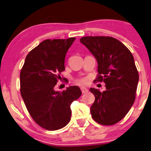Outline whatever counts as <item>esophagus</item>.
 I'll list each match as a JSON object with an SVG mask.
<instances>
[{
  "mask_svg": "<svg viewBox=\"0 0 151 151\" xmlns=\"http://www.w3.org/2000/svg\"><path fill=\"white\" fill-rule=\"evenodd\" d=\"M81 92H82L83 93H84L88 92V91H89V89H88L87 88L84 87V86H81Z\"/></svg>",
  "mask_w": 151,
  "mask_h": 151,
  "instance_id": "obj_1",
  "label": "esophagus"
}]
</instances>
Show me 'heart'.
I'll use <instances>...</instances> for the list:
<instances>
[{
	"instance_id": "b5f03b06",
	"label": "heart",
	"mask_w": 151,
	"mask_h": 151,
	"mask_svg": "<svg viewBox=\"0 0 151 151\" xmlns=\"http://www.w3.org/2000/svg\"><path fill=\"white\" fill-rule=\"evenodd\" d=\"M85 81H86L85 79H79V80H77V82L80 84V83H84V82H85Z\"/></svg>"
}]
</instances>
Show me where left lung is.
I'll return each instance as SVG.
<instances>
[{
    "label": "left lung",
    "instance_id": "1",
    "mask_svg": "<svg viewBox=\"0 0 151 151\" xmlns=\"http://www.w3.org/2000/svg\"><path fill=\"white\" fill-rule=\"evenodd\" d=\"M96 58L98 77L104 81L103 92L91 88L95 101L91 106L93 119L101 125H114L131 109L136 99L138 72L130 50L120 41L111 37L88 36L80 39Z\"/></svg>",
    "mask_w": 151,
    "mask_h": 151
}]
</instances>
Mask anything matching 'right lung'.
<instances>
[{"mask_svg":"<svg viewBox=\"0 0 151 151\" xmlns=\"http://www.w3.org/2000/svg\"><path fill=\"white\" fill-rule=\"evenodd\" d=\"M75 37L45 40L26 57L20 74V93L31 117L40 126L55 131L71 119V104L81 96L79 86L62 91L54 87L65 70L67 52Z\"/></svg>","mask_w":151,"mask_h":151,"instance_id":"add662e5","label":"right lung"}]
</instances>
